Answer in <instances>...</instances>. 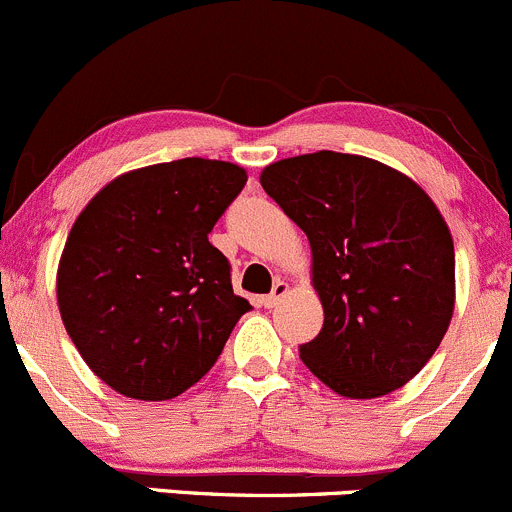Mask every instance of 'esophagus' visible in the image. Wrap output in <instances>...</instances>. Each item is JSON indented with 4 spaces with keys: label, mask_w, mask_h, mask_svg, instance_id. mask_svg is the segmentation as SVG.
I'll return each instance as SVG.
<instances>
[{
    "label": "esophagus",
    "mask_w": 512,
    "mask_h": 512,
    "mask_svg": "<svg viewBox=\"0 0 512 512\" xmlns=\"http://www.w3.org/2000/svg\"><path fill=\"white\" fill-rule=\"evenodd\" d=\"M286 293H288V283L286 281H276V283H273V291L261 298V305H263V308H276V305L281 303L283 295H286Z\"/></svg>",
    "instance_id": "esophagus-1"
}]
</instances>
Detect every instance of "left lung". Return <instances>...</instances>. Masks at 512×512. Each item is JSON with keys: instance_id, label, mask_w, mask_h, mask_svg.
I'll list each match as a JSON object with an SVG mask.
<instances>
[{"instance_id": "left-lung-1", "label": "left lung", "mask_w": 512, "mask_h": 512, "mask_svg": "<svg viewBox=\"0 0 512 512\" xmlns=\"http://www.w3.org/2000/svg\"><path fill=\"white\" fill-rule=\"evenodd\" d=\"M261 187L310 241L325 323L300 347L305 367L340 397L404 387L456 303L453 239L429 194L394 167L333 150L263 167Z\"/></svg>"}]
</instances>
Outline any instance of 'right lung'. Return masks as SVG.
Masks as SVG:
<instances>
[{
    "mask_svg": "<svg viewBox=\"0 0 512 512\" xmlns=\"http://www.w3.org/2000/svg\"><path fill=\"white\" fill-rule=\"evenodd\" d=\"M244 184L234 162H160L115 177L73 221L56 273L61 320L86 365L123 397L187 392L251 308L209 244Z\"/></svg>",
    "mask_w": 512,
    "mask_h": 512,
    "instance_id": "1",
    "label": "right lung"
}]
</instances>
